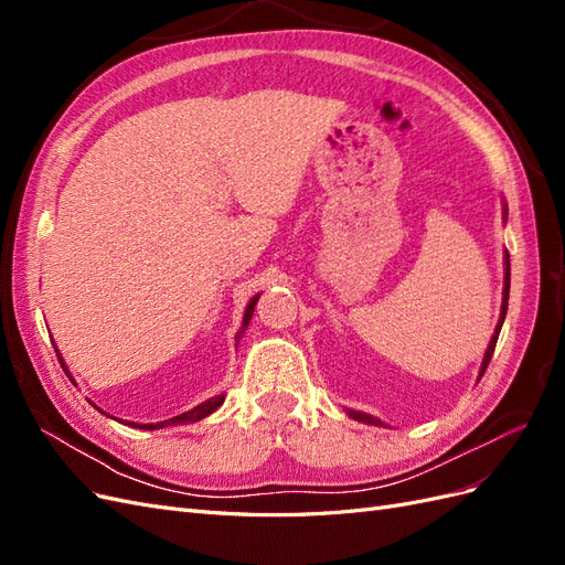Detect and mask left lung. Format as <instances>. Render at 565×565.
Here are the masks:
<instances>
[{
    "label": "left lung",
    "mask_w": 565,
    "mask_h": 565,
    "mask_svg": "<svg viewBox=\"0 0 565 565\" xmlns=\"http://www.w3.org/2000/svg\"><path fill=\"white\" fill-rule=\"evenodd\" d=\"M507 204H502V218L507 221ZM511 276V268H509V252H504V289H502V309H500V320H498V324H494V332H492V337H490V341H488V349H486V355H483V363H481V370H478V380L483 377V372H486V367H488V363H490V358H492V351H494V344H498V337H500V330H502V322H504V316H507V306H509V278ZM347 415L351 417V419H355V422H363V424H372V426H382L384 422L382 419H377V417H372V415H367V413H361V409H347ZM386 426V424H384Z\"/></svg>",
    "instance_id": "left-lung-1"
}]
</instances>
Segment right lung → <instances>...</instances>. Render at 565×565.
<instances>
[{
    "label": "right lung",
    "mask_w": 565,
    "mask_h": 565,
    "mask_svg": "<svg viewBox=\"0 0 565 565\" xmlns=\"http://www.w3.org/2000/svg\"><path fill=\"white\" fill-rule=\"evenodd\" d=\"M259 297H262V295H254V297L249 299L247 309H245V316H243V328H241V332H237V337H241V334L247 330V324H249L252 313H254V306H256V301H259ZM56 353H58V349H56ZM58 361H61L63 370L67 372L61 353H58ZM224 398H226V393H221V396H214V398L204 401V403H200V405H195V407H191V409H185V413H181V415H177V417H169V419H162V422H156V424H136V422H122V424H129V426H136V429H146V431L164 429V426H177V424H193V422H200V419H204V417H210L216 407H221V403H224ZM89 403H92V401H89ZM92 405H94V403H92ZM94 407H96V405H94ZM96 409H100V407H96ZM100 413H104V409H100ZM108 417H110V415H108ZM115 419H117V417H115Z\"/></svg>",
    "instance_id": "add662e5"
}]
</instances>
